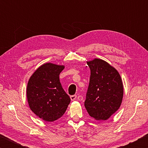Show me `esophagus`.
Masks as SVG:
<instances>
[{
    "mask_svg": "<svg viewBox=\"0 0 148 148\" xmlns=\"http://www.w3.org/2000/svg\"><path fill=\"white\" fill-rule=\"evenodd\" d=\"M76 97H77V95H71V99L72 100V101H74V100L76 99Z\"/></svg>",
    "mask_w": 148,
    "mask_h": 148,
    "instance_id": "1",
    "label": "esophagus"
}]
</instances>
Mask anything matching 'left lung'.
I'll use <instances>...</instances> for the list:
<instances>
[{
	"label": "left lung",
	"mask_w": 148,
	"mask_h": 148,
	"mask_svg": "<svg viewBox=\"0 0 148 148\" xmlns=\"http://www.w3.org/2000/svg\"><path fill=\"white\" fill-rule=\"evenodd\" d=\"M91 71L84 105L89 116L106 120L121 106L123 86L121 76L113 66L100 59L87 62Z\"/></svg>",
	"instance_id": "8db88e82"
}]
</instances>
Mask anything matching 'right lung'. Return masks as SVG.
Masks as SVG:
<instances>
[{
  "label": "right lung",
  "instance_id": "1",
  "mask_svg": "<svg viewBox=\"0 0 148 148\" xmlns=\"http://www.w3.org/2000/svg\"><path fill=\"white\" fill-rule=\"evenodd\" d=\"M63 69L61 65L44 64L34 72L27 84L30 108L46 121H53L62 117L71 102L59 79Z\"/></svg>",
  "mask_w": 148,
  "mask_h": 148
}]
</instances>
